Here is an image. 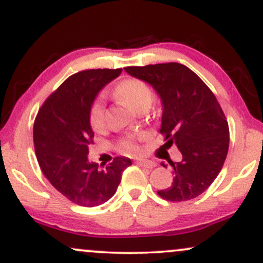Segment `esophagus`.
<instances>
[{
	"label": "esophagus",
	"instance_id": "34e87169",
	"mask_svg": "<svg viewBox=\"0 0 263 263\" xmlns=\"http://www.w3.org/2000/svg\"><path fill=\"white\" fill-rule=\"evenodd\" d=\"M136 163H137L138 165H141V167H146V168H151V170H152V168H155L156 165H157V163L156 162H153V161H149V159H137V161H136Z\"/></svg>",
	"mask_w": 263,
	"mask_h": 263
}]
</instances>
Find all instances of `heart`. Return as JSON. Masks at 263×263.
Masks as SVG:
<instances>
[{
    "label": "heart",
    "mask_w": 263,
    "mask_h": 263,
    "mask_svg": "<svg viewBox=\"0 0 263 263\" xmlns=\"http://www.w3.org/2000/svg\"><path fill=\"white\" fill-rule=\"evenodd\" d=\"M115 95L136 111L149 108L153 102V91L147 83L140 79H126L115 87ZM89 122L95 131H101L106 126V110L101 98L92 101L89 110ZM143 134L127 135L121 140V146L129 152H137L138 140H143Z\"/></svg>",
    "instance_id": "obj_1"
}]
</instances>
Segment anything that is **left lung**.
I'll return each instance as SVG.
<instances>
[{"instance_id": "8db88e82", "label": "left lung", "mask_w": 263, "mask_h": 263, "mask_svg": "<svg viewBox=\"0 0 263 263\" xmlns=\"http://www.w3.org/2000/svg\"><path fill=\"white\" fill-rule=\"evenodd\" d=\"M125 70L158 93L163 146L171 148L176 144L183 157L180 162L170 161L173 183L158 190V195L168 201L197 198L218 177L229 151V125L215 95L194 71L179 63L127 66Z\"/></svg>"}]
</instances>
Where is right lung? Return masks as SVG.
<instances>
[{
  "label": "right lung",
  "instance_id": "obj_1",
  "mask_svg": "<svg viewBox=\"0 0 263 263\" xmlns=\"http://www.w3.org/2000/svg\"><path fill=\"white\" fill-rule=\"evenodd\" d=\"M122 69H90L71 75L45 100L33 127L35 156L50 184L80 206H98L114 197L122 172L132 164L116 157L106 168L89 162L93 131L89 110Z\"/></svg>",
  "mask_w": 263,
  "mask_h": 263
}]
</instances>
